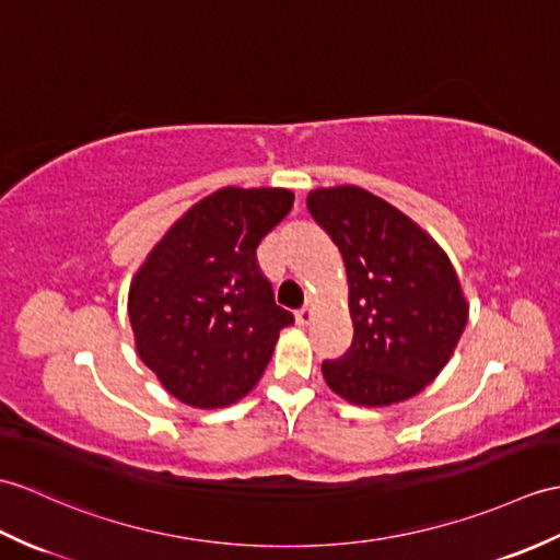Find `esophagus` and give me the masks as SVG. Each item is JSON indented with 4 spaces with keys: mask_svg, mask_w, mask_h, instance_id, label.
Masks as SVG:
<instances>
[{
    "mask_svg": "<svg viewBox=\"0 0 560 560\" xmlns=\"http://www.w3.org/2000/svg\"><path fill=\"white\" fill-rule=\"evenodd\" d=\"M315 310H317V301L310 295L307 301H305V305L295 312V322L301 324V327H305V324H310L312 317H315Z\"/></svg>",
    "mask_w": 560,
    "mask_h": 560,
    "instance_id": "34e87169",
    "label": "esophagus"
}]
</instances>
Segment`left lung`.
Segmentation results:
<instances>
[{"label":"left lung","instance_id":"8db88e82","mask_svg":"<svg viewBox=\"0 0 560 560\" xmlns=\"http://www.w3.org/2000/svg\"><path fill=\"white\" fill-rule=\"evenodd\" d=\"M307 210L343 255L353 319L348 353L322 362L324 382L365 408L418 396L446 368L470 312L448 255L360 186L310 190Z\"/></svg>","mask_w":560,"mask_h":560}]
</instances>
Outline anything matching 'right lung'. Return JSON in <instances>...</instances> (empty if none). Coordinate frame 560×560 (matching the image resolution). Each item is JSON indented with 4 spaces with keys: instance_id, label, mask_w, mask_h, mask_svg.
<instances>
[{
    "instance_id": "obj_1",
    "label": "right lung",
    "mask_w": 560,
    "mask_h": 560,
    "mask_svg": "<svg viewBox=\"0 0 560 560\" xmlns=\"http://www.w3.org/2000/svg\"><path fill=\"white\" fill-rule=\"evenodd\" d=\"M293 200L289 188H219L168 226L133 275L136 353L186 406L217 410L248 396L293 324L255 255Z\"/></svg>"
}]
</instances>
